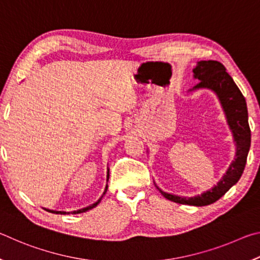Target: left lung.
<instances>
[{
    "label": "left lung",
    "instance_id": "obj_1",
    "mask_svg": "<svg viewBox=\"0 0 260 260\" xmlns=\"http://www.w3.org/2000/svg\"><path fill=\"white\" fill-rule=\"evenodd\" d=\"M193 78L200 83L189 91L209 89L217 96L220 105L225 113L227 124L234 139L236 152L234 160L231 162L226 173L209 190L195 196H180L170 193L157 186L158 190L165 199L179 204L193 206H204L214 203L222 197L234 184L239 181L246 164V157L251 144V132L248 121V109L244 96L233 78L226 72L223 65L217 60H201L192 70Z\"/></svg>",
    "mask_w": 260,
    "mask_h": 260
}]
</instances>
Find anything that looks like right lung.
<instances>
[{"mask_svg":"<svg viewBox=\"0 0 260 260\" xmlns=\"http://www.w3.org/2000/svg\"><path fill=\"white\" fill-rule=\"evenodd\" d=\"M109 177H110V174H109V169H108V172H107V182L109 181ZM107 190H108V184L107 186H105V189H104V192H103V195H105V192H107ZM103 195L100 197L99 199V201L98 202H95L94 204H90V205H88V206H86V208H82V209H80V210H77V211H71V212H67V211H56V210H50V209H45L46 211H48V212H51V213H56V214H78V213H82V212H86V211H89V210H91V209H94L95 206H98V204L100 203L101 202V200H102V197H103Z\"/></svg>","mask_w":260,"mask_h":260,"instance_id":"obj_1","label":"right lung"}]
</instances>
